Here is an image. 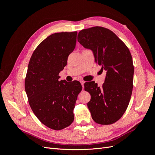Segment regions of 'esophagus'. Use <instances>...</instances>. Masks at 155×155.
<instances>
[{"mask_svg":"<svg viewBox=\"0 0 155 155\" xmlns=\"http://www.w3.org/2000/svg\"><path fill=\"white\" fill-rule=\"evenodd\" d=\"M80 83H81V84L82 87H84V83H85V81H80Z\"/></svg>","mask_w":155,"mask_h":155,"instance_id":"esophagus-1","label":"esophagus"}]
</instances>
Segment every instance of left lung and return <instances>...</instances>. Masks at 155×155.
<instances>
[{"label":"left lung","mask_w":155,"mask_h":155,"mask_svg":"<svg viewBox=\"0 0 155 155\" xmlns=\"http://www.w3.org/2000/svg\"><path fill=\"white\" fill-rule=\"evenodd\" d=\"M78 41L92 50L96 63L106 71L102 87L94 81L84 85L91 96L87 106L92 118L101 125L114 124L125 113L132 94L134 66L130 51L114 32L101 26L81 30Z\"/></svg>","instance_id":"obj_1"}]
</instances>
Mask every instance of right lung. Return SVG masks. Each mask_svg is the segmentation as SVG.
<instances>
[{
    "instance_id": "obj_1",
    "label": "right lung",
    "mask_w": 155,
    "mask_h": 155,
    "mask_svg": "<svg viewBox=\"0 0 155 155\" xmlns=\"http://www.w3.org/2000/svg\"><path fill=\"white\" fill-rule=\"evenodd\" d=\"M77 31L55 33L37 46L28 67L25 86L32 111L41 122L54 130L67 127L82 90L78 81H59L76 44Z\"/></svg>"
}]
</instances>
